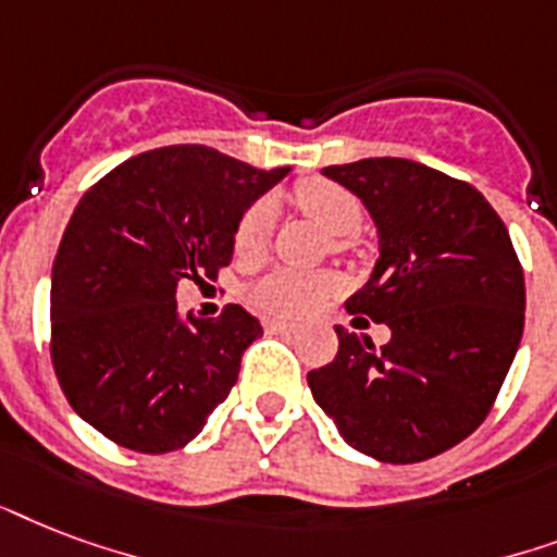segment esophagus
I'll list each match as a JSON object with an SVG mask.
<instances>
[{
	"instance_id": "obj_1",
	"label": "esophagus",
	"mask_w": 557,
	"mask_h": 557,
	"mask_svg": "<svg viewBox=\"0 0 557 557\" xmlns=\"http://www.w3.org/2000/svg\"><path fill=\"white\" fill-rule=\"evenodd\" d=\"M264 331L267 334H278V337H290V334H296V327L287 325V322H273V319H267Z\"/></svg>"
}]
</instances>
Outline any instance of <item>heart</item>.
Here are the masks:
<instances>
[{"label":"heart","instance_id":"1","mask_svg":"<svg viewBox=\"0 0 557 557\" xmlns=\"http://www.w3.org/2000/svg\"><path fill=\"white\" fill-rule=\"evenodd\" d=\"M296 206L310 220L334 235V238H355L363 223V202L334 180H305L296 185ZM275 230V202L258 197L240 211L235 226V249L240 256H258L270 244ZM337 287V275L331 273H299V270H273L264 278L247 287L249 308L270 319H301L319 308V301Z\"/></svg>","mask_w":557,"mask_h":557}]
</instances>
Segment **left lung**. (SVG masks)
<instances>
[{
	"mask_svg": "<svg viewBox=\"0 0 557 557\" xmlns=\"http://www.w3.org/2000/svg\"><path fill=\"white\" fill-rule=\"evenodd\" d=\"M322 174L374 218L381 258L346 308L389 325L392 339L377 348L337 325V357L308 372V386L360 454L424 462L494 407L523 337V267L506 223L465 180L395 157Z\"/></svg>",
	"mask_w": 557,
	"mask_h": 557,
	"instance_id": "8db88e82",
	"label": "left lung"
}]
</instances>
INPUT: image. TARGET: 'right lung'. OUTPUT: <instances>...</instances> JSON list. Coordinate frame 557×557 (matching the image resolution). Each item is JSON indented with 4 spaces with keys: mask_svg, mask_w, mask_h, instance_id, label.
Wrapping results in <instances>:
<instances>
[{
    "mask_svg": "<svg viewBox=\"0 0 557 557\" xmlns=\"http://www.w3.org/2000/svg\"><path fill=\"white\" fill-rule=\"evenodd\" d=\"M287 171L171 145L81 197L51 270V366L72 409L110 442L180 450L226 400L261 325L240 305L180 319L176 284L230 267L240 211Z\"/></svg>",
    "mask_w": 557,
    "mask_h": 557,
    "instance_id": "1",
    "label": "right lung"
}]
</instances>
